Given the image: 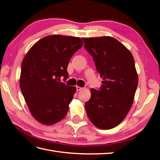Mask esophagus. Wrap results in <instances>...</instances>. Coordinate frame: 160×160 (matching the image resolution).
Masks as SVG:
<instances>
[{
	"label": "esophagus",
	"mask_w": 160,
	"mask_h": 160,
	"mask_svg": "<svg viewBox=\"0 0 160 160\" xmlns=\"http://www.w3.org/2000/svg\"><path fill=\"white\" fill-rule=\"evenodd\" d=\"M82 89V88H81V87H79V86H77L76 87V89H77V91H80V90H81Z\"/></svg>",
	"instance_id": "34e87169"
}]
</instances>
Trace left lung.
<instances>
[{"instance_id": "8db88e82", "label": "left lung", "mask_w": 160, "mask_h": 160, "mask_svg": "<svg viewBox=\"0 0 160 160\" xmlns=\"http://www.w3.org/2000/svg\"><path fill=\"white\" fill-rule=\"evenodd\" d=\"M103 81L92 88L85 103L87 114L96 127L109 129L118 125L132 107L138 84L133 57L119 41L110 37L83 38Z\"/></svg>"}]
</instances>
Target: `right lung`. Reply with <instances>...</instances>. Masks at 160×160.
<instances>
[{
    "label": "right lung",
    "mask_w": 160,
    "mask_h": 160,
    "mask_svg": "<svg viewBox=\"0 0 160 160\" xmlns=\"http://www.w3.org/2000/svg\"><path fill=\"white\" fill-rule=\"evenodd\" d=\"M79 37L47 36L34 45L22 62L20 88L32 115L45 125L63 119L76 91L67 85V69L74 53L83 46Z\"/></svg>",
    "instance_id": "add662e5"
}]
</instances>
